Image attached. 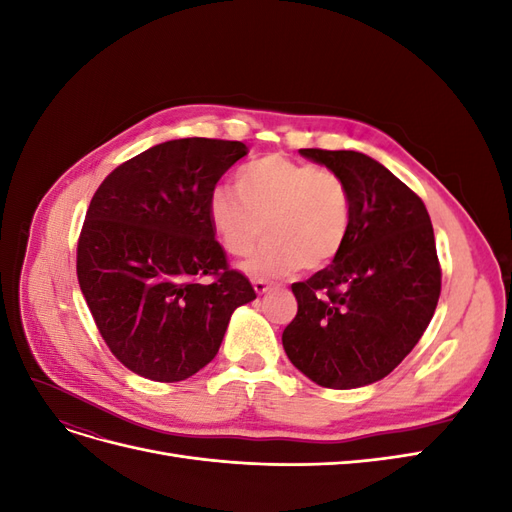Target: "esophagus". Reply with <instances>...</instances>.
Wrapping results in <instances>:
<instances>
[{"instance_id":"34e87169","label":"esophagus","mask_w":512,"mask_h":512,"mask_svg":"<svg viewBox=\"0 0 512 512\" xmlns=\"http://www.w3.org/2000/svg\"><path fill=\"white\" fill-rule=\"evenodd\" d=\"M254 284V290H256V294H265V292H271L275 286H271L269 282H265V280H254L252 282Z\"/></svg>"}]
</instances>
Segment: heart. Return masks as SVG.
Here are the masks:
<instances>
[{
	"label": "heart",
	"mask_w": 512,
	"mask_h": 512,
	"mask_svg": "<svg viewBox=\"0 0 512 512\" xmlns=\"http://www.w3.org/2000/svg\"><path fill=\"white\" fill-rule=\"evenodd\" d=\"M237 196L215 190L209 222L230 256H250L254 277H282L299 267L320 269L342 252L350 228V190L335 170L269 153L245 164L235 177Z\"/></svg>",
	"instance_id": "obj_1"
}]
</instances>
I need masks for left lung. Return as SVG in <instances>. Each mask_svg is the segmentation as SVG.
<instances>
[{
	"label": "left lung",
	"instance_id": "8db88e82",
	"mask_svg": "<svg viewBox=\"0 0 512 512\" xmlns=\"http://www.w3.org/2000/svg\"><path fill=\"white\" fill-rule=\"evenodd\" d=\"M350 190L348 237L331 265L292 284L282 333L290 363L324 389H359L406 359L436 312L442 271L429 213L404 181L359 151L301 149Z\"/></svg>",
	"mask_w": 512,
	"mask_h": 512
}]
</instances>
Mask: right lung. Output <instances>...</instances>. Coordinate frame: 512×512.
Returning <instances> with one entry per match:
<instances>
[{
    "label": "right lung",
    "instance_id": "add662e5",
    "mask_svg": "<svg viewBox=\"0 0 512 512\" xmlns=\"http://www.w3.org/2000/svg\"><path fill=\"white\" fill-rule=\"evenodd\" d=\"M243 156L239 141H166L117 166L91 198L76 275L106 346L138 376H194L218 354L232 312L256 299L207 213Z\"/></svg>",
    "mask_w": 512,
    "mask_h": 512
}]
</instances>
